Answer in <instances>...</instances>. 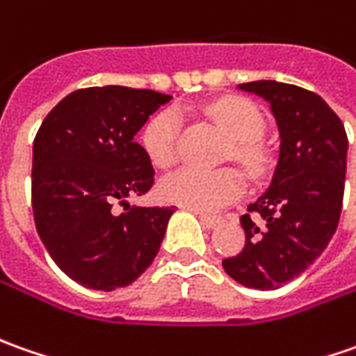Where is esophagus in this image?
I'll use <instances>...</instances> for the list:
<instances>
[{"mask_svg": "<svg viewBox=\"0 0 356 356\" xmlns=\"http://www.w3.org/2000/svg\"><path fill=\"white\" fill-rule=\"evenodd\" d=\"M195 215L199 216V220H201V225L204 228H216L220 225V218L218 216L204 215V213H199V211H195Z\"/></svg>", "mask_w": 356, "mask_h": 356, "instance_id": "34e87169", "label": "esophagus"}]
</instances>
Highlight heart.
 Masks as SVG:
<instances>
[{
  "mask_svg": "<svg viewBox=\"0 0 356 356\" xmlns=\"http://www.w3.org/2000/svg\"><path fill=\"white\" fill-rule=\"evenodd\" d=\"M209 116L234 140L232 154L242 165L258 173L266 165V154L254 141L264 128V118L254 102L240 96H225L209 106ZM179 116L163 110L143 129V147L155 167H169L177 157ZM244 179L234 169L204 171L183 167L161 181V195L167 201L183 204L191 211L215 213L236 201L244 193Z\"/></svg>",
  "mask_w": 356,
  "mask_h": 356,
  "instance_id": "obj_1",
  "label": "heart"
}]
</instances>
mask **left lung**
<instances>
[{"label": "left lung", "instance_id": "obj_1", "mask_svg": "<svg viewBox=\"0 0 356 356\" xmlns=\"http://www.w3.org/2000/svg\"><path fill=\"white\" fill-rule=\"evenodd\" d=\"M238 88L270 104L280 157L270 187L240 216L244 248L222 268L246 288L277 289L305 272L337 230L349 140L337 114L312 90L276 80Z\"/></svg>", "mask_w": 356, "mask_h": 356}]
</instances>
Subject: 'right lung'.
Segmentation results:
<instances>
[{
	"mask_svg": "<svg viewBox=\"0 0 356 356\" xmlns=\"http://www.w3.org/2000/svg\"><path fill=\"white\" fill-rule=\"evenodd\" d=\"M169 100L128 86L82 88L63 98L35 136V227L56 266L84 288L129 286L159 252L175 209L129 207L126 197L154 185L152 159L134 138Z\"/></svg>",
	"mask_w": 356,
	"mask_h": 356,
	"instance_id": "right-lung-1",
	"label": "right lung"
}]
</instances>
